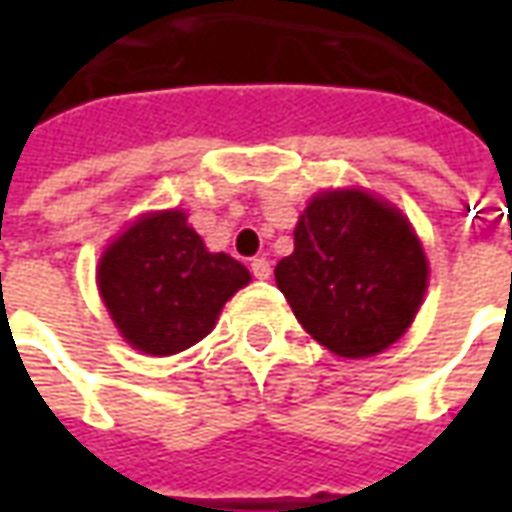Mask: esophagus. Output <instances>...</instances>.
Returning <instances> with one entry per match:
<instances>
[{
	"label": "esophagus",
	"instance_id": "obj_1",
	"mask_svg": "<svg viewBox=\"0 0 512 512\" xmlns=\"http://www.w3.org/2000/svg\"><path fill=\"white\" fill-rule=\"evenodd\" d=\"M252 274H255L257 279L271 277V263H268L266 257H255V260H252Z\"/></svg>",
	"mask_w": 512,
	"mask_h": 512
}]
</instances>
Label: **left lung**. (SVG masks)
Wrapping results in <instances>:
<instances>
[{
    "instance_id": "left-lung-1",
    "label": "left lung",
    "mask_w": 512,
    "mask_h": 512,
    "mask_svg": "<svg viewBox=\"0 0 512 512\" xmlns=\"http://www.w3.org/2000/svg\"><path fill=\"white\" fill-rule=\"evenodd\" d=\"M274 277L307 334L332 354L365 359L406 334L428 288V260L395 205L362 189L321 191Z\"/></svg>"
}]
</instances>
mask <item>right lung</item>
Segmentation results:
<instances>
[{
	"instance_id": "obj_1",
	"label": "right lung",
	"mask_w": 512,
	"mask_h": 512,
	"mask_svg": "<svg viewBox=\"0 0 512 512\" xmlns=\"http://www.w3.org/2000/svg\"><path fill=\"white\" fill-rule=\"evenodd\" d=\"M249 279L238 260L208 252L178 208L139 216L98 263V290L112 321L128 345L150 356L200 343L224 301Z\"/></svg>"
}]
</instances>
